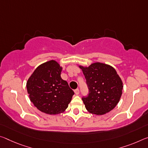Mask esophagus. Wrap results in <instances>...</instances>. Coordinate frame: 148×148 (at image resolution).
I'll use <instances>...</instances> for the list:
<instances>
[{
    "label": "esophagus",
    "instance_id": "34e87169",
    "mask_svg": "<svg viewBox=\"0 0 148 148\" xmlns=\"http://www.w3.org/2000/svg\"><path fill=\"white\" fill-rule=\"evenodd\" d=\"M74 93H75V94H76V95H78L79 93V89H76V90H74Z\"/></svg>",
    "mask_w": 148,
    "mask_h": 148
}]
</instances>
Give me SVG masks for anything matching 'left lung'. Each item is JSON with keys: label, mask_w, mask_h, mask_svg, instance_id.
I'll list each match as a JSON object with an SVG mask.
<instances>
[{"label": "left lung", "mask_w": 148, "mask_h": 148, "mask_svg": "<svg viewBox=\"0 0 148 148\" xmlns=\"http://www.w3.org/2000/svg\"><path fill=\"white\" fill-rule=\"evenodd\" d=\"M83 70L89 93L82 101L91 113L101 115L113 109L123 91V82L114 68L96 62L89 67L79 66Z\"/></svg>", "instance_id": "obj_1"}]
</instances>
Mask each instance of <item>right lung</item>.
<instances>
[{
	"instance_id": "right-lung-1",
	"label": "right lung",
	"mask_w": 148,
	"mask_h": 148,
	"mask_svg": "<svg viewBox=\"0 0 148 148\" xmlns=\"http://www.w3.org/2000/svg\"><path fill=\"white\" fill-rule=\"evenodd\" d=\"M62 67L55 60L39 66L27 82L31 101L39 111L49 114L64 112L74 92L60 76Z\"/></svg>"
}]
</instances>
